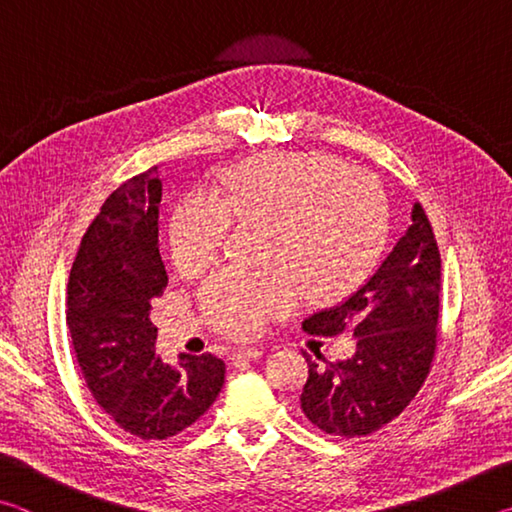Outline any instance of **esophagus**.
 <instances>
[{
    "mask_svg": "<svg viewBox=\"0 0 512 512\" xmlns=\"http://www.w3.org/2000/svg\"><path fill=\"white\" fill-rule=\"evenodd\" d=\"M257 357H262V350L259 348H237L235 352H232V361L235 363H241L246 359H257Z\"/></svg>",
    "mask_w": 512,
    "mask_h": 512,
    "instance_id": "1",
    "label": "esophagus"
}]
</instances>
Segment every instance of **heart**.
<instances>
[{
    "instance_id": "obj_1",
    "label": "heart",
    "mask_w": 512,
    "mask_h": 512,
    "mask_svg": "<svg viewBox=\"0 0 512 512\" xmlns=\"http://www.w3.org/2000/svg\"><path fill=\"white\" fill-rule=\"evenodd\" d=\"M388 196L368 171L327 153H266L223 173L219 198L192 192L169 219L171 259L201 273L237 225H266L264 271L223 268L203 284L216 327L253 336L309 298L352 289L375 264L388 235Z\"/></svg>"
}]
</instances>
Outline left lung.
<instances>
[{
  "label": "left lung",
  "instance_id": "1",
  "mask_svg": "<svg viewBox=\"0 0 512 512\" xmlns=\"http://www.w3.org/2000/svg\"><path fill=\"white\" fill-rule=\"evenodd\" d=\"M411 221L363 287L302 323L314 336H357V352L345 361L316 352V362L302 352L309 366L302 413L329 436L363 438L386 427L418 395L436 357L440 250L420 203Z\"/></svg>",
  "mask_w": 512,
  "mask_h": 512
}]
</instances>
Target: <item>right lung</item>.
<instances>
[{
	"label": "right lung",
	"instance_id": "obj_1",
	"mask_svg": "<svg viewBox=\"0 0 512 512\" xmlns=\"http://www.w3.org/2000/svg\"><path fill=\"white\" fill-rule=\"evenodd\" d=\"M158 167L119 185L81 239L67 282V327L85 386L131 436L164 440L185 431L221 393L225 361L155 357L151 302L167 289L160 257Z\"/></svg>",
	"mask_w": 512,
	"mask_h": 512
}]
</instances>
